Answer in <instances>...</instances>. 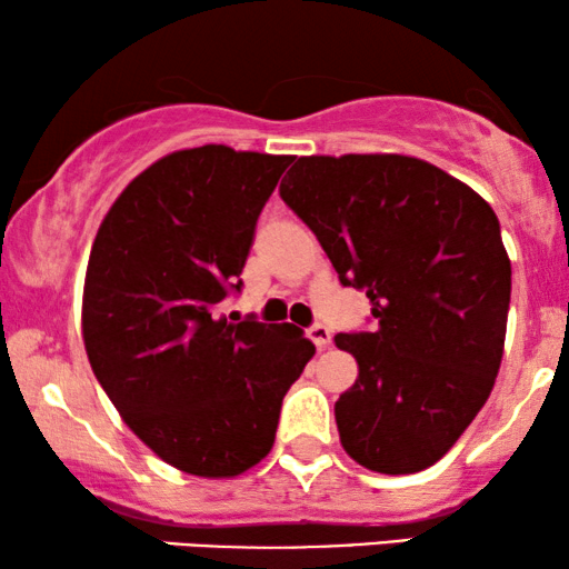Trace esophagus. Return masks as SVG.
Returning a JSON list of instances; mask_svg holds the SVG:
<instances>
[{"label": "esophagus", "instance_id": "1", "mask_svg": "<svg viewBox=\"0 0 569 569\" xmlns=\"http://www.w3.org/2000/svg\"><path fill=\"white\" fill-rule=\"evenodd\" d=\"M307 335H309V340L315 342V346H317L319 350L330 348V342H332V332H330V327H327V325H311L309 330H307Z\"/></svg>", "mask_w": 569, "mask_h": 569}]
</instances>
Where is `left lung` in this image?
I'll return each instance as SVG.
<instances>
[{
    "label": "left lung",
    "mask_w": 569,
    "mask_h": 569,
    "mask_svg": "<svg viewBox=\"0 0 569 569\" xmlns=\"http://www.w3.org/2000/svg\"><path fill=\"white\" fill-rule=\"evenodd\" d=\"M281 198L340 283L371 299V332L335 335L358 361L335 402L342 448L379 475L433 467L500 371L510 260L498 216L461 180L402 154L299 157Z\"/></svg>",
    "instance_id": "1"
}]
</instances>
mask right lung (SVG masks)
I'll use <instances>...</instances> for the list:
<instances>
[{
	"instance_id": "add662e5",
	"label": "right lung",
	"mask_w": 569,
	"mask_h": 569,
	"mask_svg": "<svg viewBox=\"0 0 569 569\" xmlns=\"http://www.w3.org/2000/svg\"><path fill=\"white\" fill-rule=\"evenodd\" d=\"M291 162L223 143L172 151L128 182L94 237L87 358L126 426L186 475L227 479L266 459L315 356L299 327L216 309L242 288L254 223Z\"/></svg>"
}]
</instances>
